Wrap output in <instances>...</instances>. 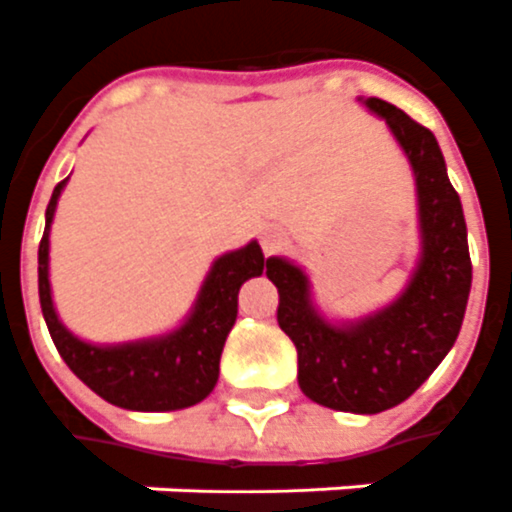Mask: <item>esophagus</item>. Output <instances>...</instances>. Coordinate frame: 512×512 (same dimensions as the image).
Here are the masks:
<instances>
[{
	"label": "esophagus",
	"instance_id": "esophagus-1",
	"mask_svg": "<svg viewBox=\"0 0 512 512\" xmlns=\"http://www.w3.org/2000/svg\"><path fill=\"white\" fill-rule=\"evenodd\" d=\"M281 231L278 228H264V234H262V250L270 256V253H275V250L281 248Z\"/></svg>",
	"mask_w": 512,
	"mask_h": 512
}]
</instances>
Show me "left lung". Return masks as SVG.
Instances as JSON below:
<instances>
[{
  "instance_id": "8db88e82",
  "label": "left lung",
  "mask_w": 512,
  "mask_h": 512,
  "mask_svg": "<svg viewBox=\"0 0 512 512\" xmlns=\"http://www.w3.org/2000/svg\"><path fill=\"white\" fill-rule=\"evenodd\" d=\"M364 104L389 123L416 179L422 256L405 292L369 317L328 322L311 303L308 275L281 256L267 259L278 325L295 342L300 389L347 413H380L408 400L452 350L471 289L463 206L436 137L389 101Z\"/></svg>"
}]
</instances>
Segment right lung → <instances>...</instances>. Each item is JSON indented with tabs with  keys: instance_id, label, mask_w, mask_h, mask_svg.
I'll use <instances>...</instances> for the list:
<instances>
[{
	"instance_id": "add662e5",
	"label": "right lung",
	"mask_w": 512,
	"mask_h": 512,
	"mask_svg": "<svg viewBox=\"0 0 512 512\" xmlns=\"http://www.w3.org/2000/svg\"><path fill=\"white\" fill-rule=\"evenodd\" d=\"M63 179L46 206V231L38 248V295L46 328L68 369L101 400L126 411H179L206 400L220 375V353L237 322L239 286L264 273L259 242L223 253L206 275L190 317L176 331L126 344H88L65 328L49 286V228Z\"/></svg>"
}]
</instances>
